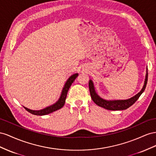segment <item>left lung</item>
Masks as SVG:
<instances>
[{
	"label": "left lung",
	"instance_id": "8db88e82",
	"mask_svg": "<svg viewBox=\"0 0 156 156\" xmlns=\"http://www.w3.org/2000/svg\"><path fill=\"white\" fill-rule=\"evenodd\" d=\"M148 82V69L146 68V74L145 77V80L143 87L142 88V90L139 93H138L137 94L133 97L130 98V99H126V100H105L102 99L99 95H97V93L95 91L94 85L91 80H90L89 82V88H90V95L91 97V99L93 101L94 103L97 105L98 106L103 107L106 110H123L128 108L130 107L131 105L134 104L135 102L139 99V97L141 95V94L144 91L146 84H147Z\"/></svg>",
	"mask_w": 156,
	"mask_h": 156
}]
</instances>
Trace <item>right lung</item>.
I'll return each instance as SVG.
<instances>
[{"label":"right lung","instance_id":"obj_1","mask_svg":"<svg viewBox=\"0 0 156 156\" xmlns=\"http://www.w3.org/2000/svg\"><path fill=\"white\" fill-rule=\"evenodd\" d=\"M78 76V74L76 73V74H73L71 76H70L69 78L67 81H66V83H65V86L63 88V90H62V91H61V96L59 97V100L57 101L55 103H54L51 106H49L45 108L40 110H30V109L26 108V107H25V106H23V107L25 108V110L27 111H28V112H30V114H34V115H46L48 114L52 113L53 112H55V111L61 108L65 105V100L66 98V95H67L68 91L71 86V84L73 83L74 80Z\"/></svg>","mask_w":156,"mask_h":156}]
</instances>
